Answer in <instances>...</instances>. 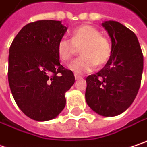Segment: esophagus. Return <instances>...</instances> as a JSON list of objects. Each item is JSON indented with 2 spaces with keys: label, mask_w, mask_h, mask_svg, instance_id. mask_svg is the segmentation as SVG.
<instances>
[{
  "label": "esophagus",
  "mask_w": 147,
  "mask_h": 147,
  "mask_svg": "<svg viewBox=\"0 0 147 147\" xmlns=\"http://www.w3.org/2000/svg\"><path fill=\"white\" fill-rule=\"evenodd\" d=\"M74 76H75V78L76 79H80V77H81L80 75H78V74H74Z\"/></svg>",
  "instance_id": "1"
}]
</instances>
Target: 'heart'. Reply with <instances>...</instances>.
<instances>
[{"mask_svg": "<svg viewBox=\"0 0 147 147\" xmlns=\"http://www.w3.org/2000/svg\"><path fill=\"white\" fill-rule=\"evenodd\" d=\"M80 48L81 57L69 66L76 73L91 71L96 65L104 66L112 54L109 40L100 34L99 29L90 24L76 28L71 34V40L61 38L57 44V54L62 61H69Z\"/></svg>", "mask_w": 147, "mask_h": 147, "instance_id": "heart-1", "label": "heart"}]
</instances>
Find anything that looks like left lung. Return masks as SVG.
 Masks as SVG:
<instances>
[{
	"label": "left lung",
	"instance_id": "left-lung-1",
	"mask_svg": "<svg viewBox=\"0 0 147 147\" xmlns=\"http://www.w3.org/2000/svg\"><path fill=\"white\" fill-rule=\"evenodd\" d=\"M112 54L98 73L86 77V100L99 115L113 117L127 110L141 86L143 54L135 34L117 21H105Z\"/></svg>",
	"mask_w": 147,
	"mask_h": 147
}]
</instances>
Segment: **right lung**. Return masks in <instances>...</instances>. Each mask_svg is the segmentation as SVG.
<instances>
[{
  "label": "right lung",
  "mask_w": 147,
  "mask_h": 147,
  "mask_svg": "<svg viewBox=\"0 0 147 147\" xmlns=\"http://www.w3.org/2000/svg\"><path fill=\"white\" fill-rule=\"evenodd\" d=\"M61 21L44 20L24 26L9 51L8 80L14 99L29 118L43 122L65 108L73 86L71 71L60 64L57 44L67 32Z\"/></svg>",
  "instance_id": "add662e5"
}]
</instances>
